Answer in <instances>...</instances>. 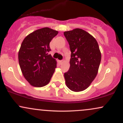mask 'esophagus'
<instances>
[{
  "instance_id": "1",
  "label": "esophagus",
  "mask_w": 123,
  "mask_h": 123,
  "mask_svg": "<svg viewBox=\"0 0 123 123\" xmlns=\"http://www.w3.org/2000/svg\"><path fill=\"white\" fill-rule=\"evenodd\" d=\"M59 63H60V64H62V63H63V61L62 60H61V61H59Z\"/></svg>"
}]
</instances>
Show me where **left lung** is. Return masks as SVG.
<instances>
[{
  "instance_id": "obj_1",
  "label": "left lung",
  "mask_w": 123,
  "mask_h": 123,
  "mask_svg": "<svg viewBox=\"0 0 123 123\" xmlns=\"http://www.w3.org/2000/svg\"><path fill=\"white\" fill-rule=\"evenodd\" d=\"M71 51L70 68L64 73L66 85L72 91L86 90L97 76L101 53L96 39L79 28L63 33Z\"/></svg>"
}]
</instances>
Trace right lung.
<instances>
[{"instance_id":"1","label":"right lung","mask_w":123,"mask_h":123,"mask_svg":"<svg viewBox=\"0 0 123 123\" xmlns=\"http://www.w3.org/2000/svg\"><path fill=\"white\" fill-rule=\"evenodd\" d=\"M58 32L46 27L34 31L24 39L18 52L22 74L31 86L42 87L50 82L57 61L49 54L50 43Z\"/></svg>"}]
</instances>
